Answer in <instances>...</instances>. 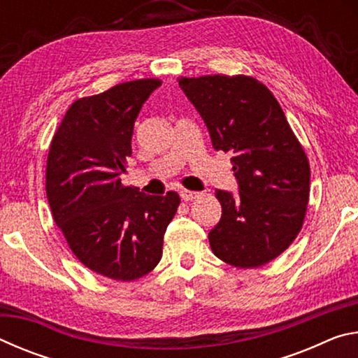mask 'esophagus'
<instances>
[{
  "label": "esophagus",
  "mask_w": 358,
  "mask_h": 358,
  "mask_svg": "<svg viewBox=\"0 0 358 358\" xmlns=\"http://www.w3.org/2000/svg\"><path fill=\"white\" fill-rule=\"evenodd\" d=\"M180 196H181V199H183V201L189 202V201H194V199H197L199 196H201V194L196 192V191H187V189H181V191H180Z\"/></svg>",
  "instance_id": "obj_1"
}]
</instances>
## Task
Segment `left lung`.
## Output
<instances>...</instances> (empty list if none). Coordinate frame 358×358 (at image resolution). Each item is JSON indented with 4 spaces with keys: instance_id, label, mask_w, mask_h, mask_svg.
I'll return each mask as SVG.
<instances>
[{
    "instance_id": "1",
    "label": "left lung",
    "mask_w": 358,
    "mask_h": 358,
    "mask_svg": "<svg viewBox=\"0 0 358 358\" xmlns=\"http://www.w3.org/2000/svg\"><path fill=\"white\" fill-rule=\"evenodd\" d=\"M201 113L215 150L232 155L238 196L216 189L221 221L210 230L211 251L237 266L256 268L292 245L310 201V162L280 102L250 76L180 77Z\"/></svg>"
}]
</instances>
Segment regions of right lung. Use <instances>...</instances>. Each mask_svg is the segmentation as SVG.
I'll use <instances>...</instances> for the list:
<instances>
[{
	"label": "right lung",
	"instance_id": "right-lung-1",
	"mask_svg": "<svg viewBox=\"0 0 358 358\" xmlns=\"http://www.w3.org/2000/svg\"><path fill=\"white\" fill-rule=\"evenodd\" d=\"M159 78L115 85L68 108L47 157L45 191L74 256L94 273L134 281L159 264L177 192L147 196L121 183L134 121Z\"/></svg>",
	"mask_w": 358,
	"mask_h": 358
}]
</instances>
